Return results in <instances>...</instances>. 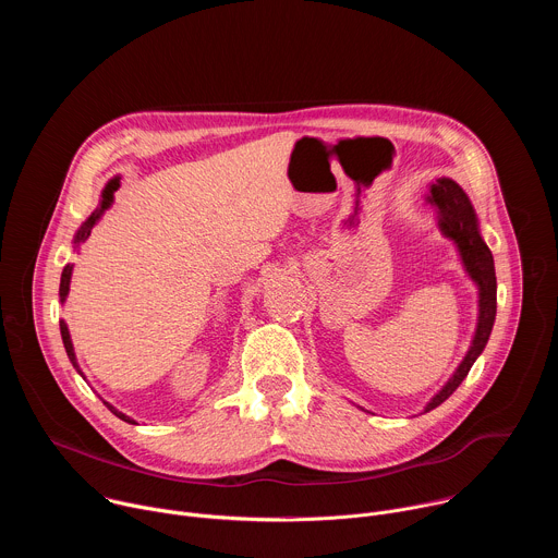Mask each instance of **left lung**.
Segmentation results:
<instances>
[{
	"label": "left lung",
	"instance_id": "obj_1",
	"mask_svg": "<svg viewBox=\"0 0 558 558\" xmlns=\"http://www.w3.org/2000/svg\"><path fill=\"white\" fill-rule=\"evenodd\" d=\"M428 203L437 207L439 227H441L444 235H448L450 241L457 245L461 263L465 267V274L472 278V282L476 287H480V320H476V331H474L472 344H470L463 362L452 373L448 384L426 404L424 413L444 404L448 397L457 390V386L465 379L474 360L482 355V351L488 344V338H490V331L495 325V315H497L495 260L480 233V222H476V214H474L465 192L452 179H437L430 185Z\"/></svg>",
	"mask_w": 558,
	"mask_h": 558
}]
</instances>
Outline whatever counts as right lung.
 Returning a JSON list of instances; mask_svg holds the SVG:
<instances>
[{
  "instance_id": "1",
  "label": "right lung",
  "mask_w": 558,
  "mask_h": 558,
  "mask_svg": "<svg viewBox=\"0 0 558 558\" xmlns=\"http://www.w3.org/2000/svg\"><path fill=\"white\" fill-rule=\"evenodd\" d=\"M119 190V179H114V181H110L108 185H106V190H104V194H101V207L82 225V229L76 231V235H74V245H78V243H84L86 238L90 235V229L95 227V222L101 218V214L112 205V196H114V192ZM70 276H72V265H65L63 267V271H61V284H59V298H61V302L65 300V295H68V291H70ZM59 329H61V340H63V347H65V353H68V357H70V362H72V366L76 368V373L84 377V373H82V368H78V364H76V357H74V349H72V340H70V333H68V327H65V323L61 320L59 323ZM119 420H123V422H128V424H134V420H130L128 415H123V413H119L114 407H110L108 402H104Z\"/></svg>"
}]
</instances>
